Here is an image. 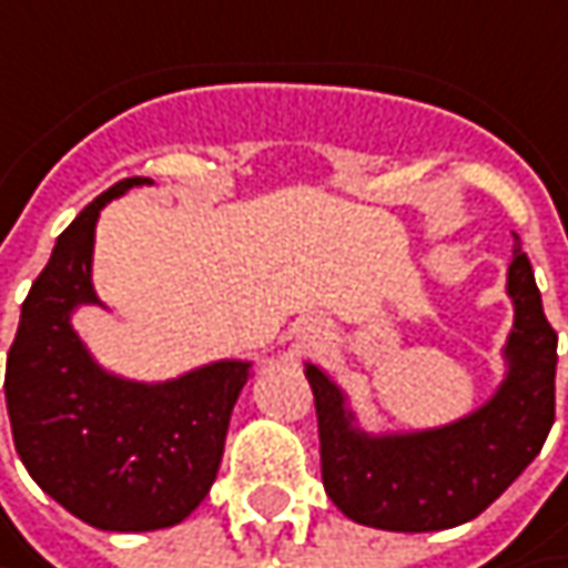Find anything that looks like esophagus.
Wrapping results in <instances>:
<instances>
[{
  "instance_id": "1",
  "label": "esophagus",
  "mask_w": 568,
  "mask_h": 568,
  "mask_svg": "<svg viewBox=\"0 0 568 568\" xmlns=\"http://www.w3.org/2000/svg\"><path fill=\"white\" fill-rule=\"evenodd\" d=\"M302 339H308V343H314V339H321V327H314V324H308V327H302Z\"/></svg>"
}]
</instances>
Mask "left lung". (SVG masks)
Segmentation results:
<instances>
[{
	"mask_svg": "<svg viewBox=\"0 0 568 568\" xmlns=\"http://www.w3.org/2000/svg\"><path fill=\"white\" fill-rule=\"evenodd\" d=\"M508 298L515 324L503 349L506 382L470 416L438 429H358L346 394L317 365H305L317 409L321 477L346 518L404 534L457 528L493 506L540 455L556 413V331L521 244L508 266Z\"/></svg>",
	"mask_w": 568,
	"mask_h": 568,
	"instance_id": "8db88e82",
	"label": "left lung"
}]
</instances>
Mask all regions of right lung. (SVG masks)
<instances>
[{"label": "right lung", "instance_id": "add662e5", "mask_svg": "<svg viewBox=\"0 0 568 568\" xmlns=\"http://www.w3.org/2000/svg\"><path fill=\"white\" fill-rule=\"evenodd\" d=\"M149 178H126L57 237L24 305L6 362L14 452L40 489L101 530H159L184 521L219 474L225 432L251 362L222 358L171 382L104 372L72 311L101 305L91 285L101 210Z\"/></svg>", "mask_w": 568, "mask_h": 568}]
</instances>
